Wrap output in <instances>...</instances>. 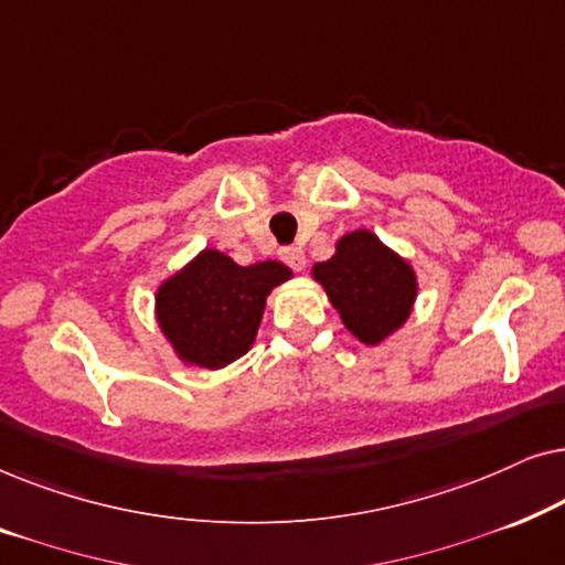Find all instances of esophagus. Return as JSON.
Listing matches in <instances>:
<instances>
[{
  "label": "esophagus",
  "mask_w": 565,
  "mask_h": 565,
  "mask_svg": "<svg viewBox=\"0 0 565 565\" xmlns=\"http://www.w3.org/2000/svg\"><path fill=\"white\" fill-rule=\"evenodd\" d=\"M280 257H282L285 265L296 269V273H300V269L306 267V252L300 249V246H282Z\"/></svg>",
  "instance_id": "1"
}]
</instances>
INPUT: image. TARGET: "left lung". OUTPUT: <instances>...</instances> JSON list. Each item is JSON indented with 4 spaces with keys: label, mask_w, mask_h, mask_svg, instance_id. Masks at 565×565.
Segmentation results:
<instances>
[{
    "label": "left lung",
    "mask_w": 565,
    "mask_h": 565,
    "mask_svg": "<svg viewBox=\"0 0 565 565\" xmlns=\"http://www.w3.org/2000/svg\"><path fill=\"white\" fill-rule=\"evenodd\" d=\"M311 273L344 327L370 347L404 327L419 290L414 267L367 228L344 234L334 257L316 262Z\"/></svg>",
    "instance_id": "obj_1"
}]
</instances>
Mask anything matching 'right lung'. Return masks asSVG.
<instances>
[{"label":"right lung","mask_w":565,"mask_h":565,"mask_svg":"<svg viewBox=\"0 0 565 565\" xmlns=\"http://www.w3.org/2000/svg\"><path fill=\"white\" fill-rule=\"evenodd\" d=\"M292 273L267 259L242 267L218 249H203L157 290V321L184 365L226 367L249 352L267 296Z\"/></svg>","instance_id":"right-lung-1"}]
</instances>
